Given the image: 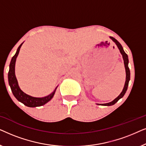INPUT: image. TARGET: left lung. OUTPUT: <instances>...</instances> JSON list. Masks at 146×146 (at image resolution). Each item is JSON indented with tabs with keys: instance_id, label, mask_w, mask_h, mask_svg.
I'll return each mask as SVG.
<instances>
[{
	"instance_id": "8db88e82",
	"label": "left lung",
	"mask_w": 146,
	"mask_h": 146,
	"mask_svg": "<svg viewBox=\"0 0 146 146\" xmlns=\"http://www.w3.org/2000/svg\"><path fill=\"white\" fill-rule=\"evenodd\" d=\"M110 38L115 43V44L117 45V48H118L119 50V52H120L121 55H122V57H123V62H124V66H125V73H126V78H125V82L124 87H123V90L121 92L120 94H119L118 96L116 98L113 100L112 102H111L106 103V104H100V105H102V106H112L113 104H115L116 103L119 99L121 98H122L123 96H124L125 92H126L127 89V86H128L129 81V80H130V71H129V68L128 67V63H129L128 56H127V54L125 52L124 50H123V48H122V46H121V45L120 44V43H119L116 39H115L114 38H113L111 36H110Z\"/></svg>"
}]
</instances>
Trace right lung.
<instances>
[{
	"label": "right lung",
	"instance_id": "obj_1",
	"mask_svg": "<svg viewBox=\"0 0 146 146\" xmlns=\"http://www.w3.org/2000/svg\"><path fill=\"white\" fill-rule=\"evenodd\" d=\"M23 42L19 46L18 48L17 52L15 54V56L12 58L11 63L9 65V74H8V78H9V86H11L12 92H13V95L19 102H21L23 104H24L25 106L28 107L34 108V107H38L44 105L45 104L50 100L52 98L54 95L56 90L57 87L56 88L54 91L52 92L50 94L47 96L43 97V98H35L27 94L25 92H23L20 88L19 84H18V81L17 80L15 76V63L16 60L19 55L20 49H21V46L23 45Z\"/></svg>",
	"mask_w": 146,
	"mask_h": 146
}]
</instances>
